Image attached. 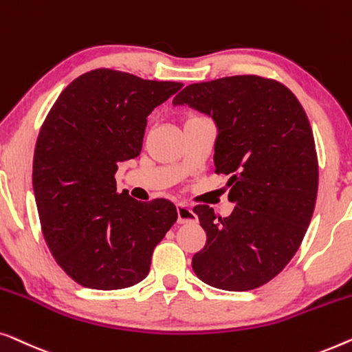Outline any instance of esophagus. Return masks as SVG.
Masks as SVG:
<instances>
[{
  "instance_id": "1",
  "label": "esophagus",
  "mask_w": 352,
  "mask_h": 352,
  "mask_svg": "<svg viewBox=\"0 0 352 352\" xmlns=\"http://www.w3.org/2000/svg\"><path fill=\"white\" fill-rule=\"evenodd\" d=\"M177 214H178V223H195L197 221V215L192 212V209L188 204H177Z\"/></svg>"
}]
</instances>
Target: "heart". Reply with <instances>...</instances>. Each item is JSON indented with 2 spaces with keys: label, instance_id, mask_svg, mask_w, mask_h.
<instances>
[{
  "label": "heart",
  "instance_id": "b5f03b06",
  "mask_svg": "<svg viewBox=\"0 0 352 352\" xmlns=\"http://www.w3.org/2000/svg\"><path fill=\"white\" fill-rule=\"evenodd\" d=\"M192 118H195V116H192Z\"/></svg>",
  "mask_w": 352,
  "mask_h": 352
}]
</instances>
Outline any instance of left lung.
I'll list each match as a JSON object with an SVG mask.
<instances>
[{
  "label": "left lung",
  "mask_w": 352,
  "mask_h": 352,
  "mask_svg": "<svg viewBox=\"0 0 352 352\" xmlns=\"http://www.w3.org/2000/svg\"><path fill=\"white\" fill-rule=\"evenodd\" d=\"M174 105L215 121V172L230 175V217L196 206L204 249L192 270L215 289L265 285L294 258L313 217L319 185L318 153L308 116L276 79L226 76L186 86Z\"/></svg>",
  "instance_id": "left-lung-1"
}]
</instances>
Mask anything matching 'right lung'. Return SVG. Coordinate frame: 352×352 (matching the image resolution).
<instances>
[{
    "instance_id": "1",
    "label": "right lung",
    "mask_w": 352,
    "mask_h": 352,
    "mask_svg": "<svg viewBox=\"0 0 352 352\" xmlns=\"http://www.w3.org/2000/svg\"><path fill=\"white\" fill-rule=\"evenodd\" d=\"M182 86L97 68L68 84L47 113L33 156L34 199L49 250L79 285L138 284L177 221L170 201L118 192L115 174L140 155L146 116Z\"/></svg>"
}]
</instances>
